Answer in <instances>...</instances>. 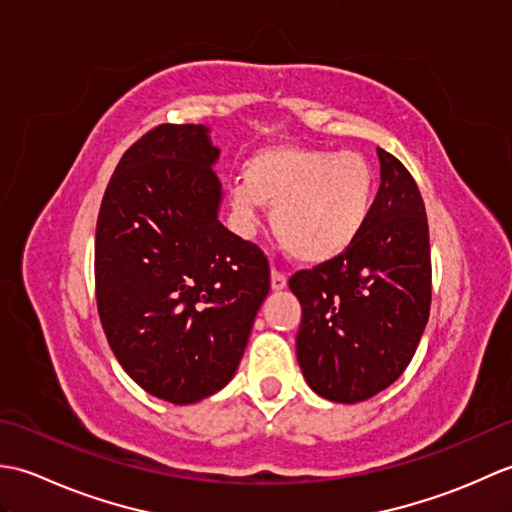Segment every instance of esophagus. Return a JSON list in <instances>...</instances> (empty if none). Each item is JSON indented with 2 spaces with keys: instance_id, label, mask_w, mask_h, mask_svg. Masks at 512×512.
<instances>
[{
  "instance_id": "obj_1",
  "label": "esophagus",
  "mask_w": 512,
  "mask_h": 512,
  "mask_svg": "<svg viewBox=\"0 0 512 512\" xmlns=\"http://www.w3.org/2000/svg\"><path fill=\"white\" fill-rule=\"evenodd\" d=\"M270 286H273V290H275V292L284 290V288L288 286V279H286V275H284V273H279L277 268H273V273H270Z\"/></svg>"
}]
</instances>
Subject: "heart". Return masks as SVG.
I'll return each instance as SVG.
<instances>
[{
  "instance_id": "obj_1",
  "label": "heart",
  "mask_w": 512,
  "mask_h": 512,
  "mask_svg": "<svg viewBox=\"0 0 512 512\" xmlns=\"http://www.w3.org/2000/svg\"><path fill=\"white\" fill-rule=\"evenodd\" d=\"M374 171L354 151L268 147L246 160L231 187L235 224L244 235L257 209L273 206L277 242L301 264H325L350 248L372 213Z\"/></svg>"
}]
</instances>
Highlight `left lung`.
I'll return each mask as SVG.
<instances>
[{"label": "left lung", "instance_id": "left-lung-1", "mask_svg": "<svg viewBox=\"0 0 512 512\" xmlns=\"http://www.w3.org/2000/svg\"><path fill=\"white\" fill-rule=\"evenodd\" d=\"M380 187L356 242L299 270L297 361L312 391L354 405L387 389L416 354L431 306L429 224L416 180L376 149Z\"/></svg>", "mask_w": 512, "mask_h": 512}]
</instances>
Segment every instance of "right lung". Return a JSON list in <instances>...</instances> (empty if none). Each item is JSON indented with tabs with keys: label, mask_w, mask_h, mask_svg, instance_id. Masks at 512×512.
I'll return each instance as SVG.
<instances>
[{
	"label": "right lung",
	"mask_w": 512,
	"mask_h": 512,
	"mask_svg": "<svg viewBox=\"0 0 512 512\" xmlns=\"http://www.w3.org/2000/svg\"><path fill=\"white\" fill-rule=\"evenodd\" d=\"M220 149L204 125H158L129 147L96 222V303L118 363L151 396L191 405L242 361L268 259L220 222Z\"/></svg>",
	"instance_id": "right-lung-1"
}]
</instances>
